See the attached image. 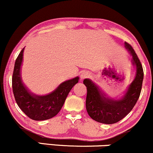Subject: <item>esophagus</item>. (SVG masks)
I'll return each mask as SVG.
<instances>
[{
  "label": "esophagus",
  "mask_w": 153,
  "mask_h": 153,
  "mask_svg": "<svg viewBox=\"0 0 153 153\" xmlns=\"http://www.w3.org/2000/svg\"><path fill=\"white\" fill-rule=\"evenodd\" d=\"M90 76V73H88V72H83L80 74V78L81 79H84V78H88V77Z\"/></svg>",
  "instance_id": "34e87169"
}]
</instances>
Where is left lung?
I'll return each instance as SVG.
<instances>
[{
    "label": "left lung",
    "mask_w": 153,
    "mask_h": 153,
    "mask_svg": "<svg viewBox=\"0 0 153 153\" xmlns=\"http://www.w3.org/2000/svg\"><path fill=\"white\" fill-rule=\"evenodd\" d=\"M125 47L132 56L131 62L136 68V75L121 98H109L90 79L83 80V84L87 87V112L93 120L99 123L112 124L120 121L131 111L140 95L144 78L142 65L131 46L125 42Z\"/></svg>",
    "instance_id": "8db88e82"
}]
</instances>
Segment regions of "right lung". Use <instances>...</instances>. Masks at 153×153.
Masks as SVG:
<instances>
[{
    "instance_id": "1",
    "label": "right lung",
    "mask_w": 153,
    "mask_h": 153,
    "mask_svg": "<svg viewBox=\"0 0 153 153\" xmlns=\"http://www.w3.org/2000/svg\"><path fill=\"white\" fill-rule=\"evenodd\" d=\"M25 48L20 51L14 64L12 88L16 104L27 116L34 120H45L54 117L62 107L72 88L79 77L63 82L51 93L39 96L31 93L25 86L21 77V65Z\"/></svg>"
}]
</instances>
